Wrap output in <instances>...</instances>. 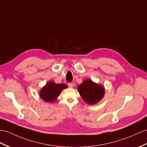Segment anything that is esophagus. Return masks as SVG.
<instances>
[{"instance_id": "obj_1", "label": "esophagus", "mask_w": 147, "mask_h": 147, "mask_svg": "<svg viewBox=\"0 0 147 147\" xmlns=\"http://www.w3.org/2000/svg\"><path fill=\"white\" fill-rule=\"evenodd\" d=\"M68 86H69V88H72L73 87V84L72 83H69V84H68Z\"/></svg>"}]
</instances>
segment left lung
Here are the masks:
<instances>
[{
    "mask_svg": "<svg viewBox=\"0 0 147 147\" xmlns=\"http://www.w3.org/2000/svg\"><path fill=\"white\" fill-rule=\"evenodd\" d=\"M78 91L84 100L89 105H94L102 100L105 94V88L101 85L88 79L78 86Z\"/></svg>",
    "mask_w": 147,
    "mask_h": 147,
    "instance_id": "1",
    "label": "left lung"
}]
</instances>
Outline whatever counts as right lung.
Returning <instances> with one entry per match:
<instances>
[{"mask_svg": "<svg viewBox=\"0 0 147 147\" xmlns=\"http://www.w3.org/2000/svg\"><path fill=\"white\" fill-rule=\"evenodd\" d=\"M67 86L64 84H57L55 82L50 81L43 87L40 92V97L47 102H53L59 96L64 88H66Z\"/></svg>", "mask_w": 147, "mask_h": 147, "instance_id": "add662e5", "label": "right lung"}]
</instances>
